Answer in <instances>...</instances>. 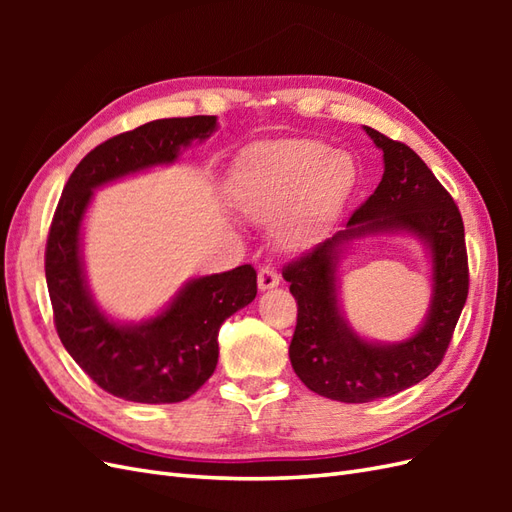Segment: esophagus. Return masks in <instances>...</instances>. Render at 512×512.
Instances as JSON below:
<instances>
[{
  "mask_svg": "<svg viewBox=\"0 0 512 512\" xmlns=\"http://www.w3.org/2000/svg\"><path fill=\"white\" fill-rule=\"evenodd\" d=\"M275 286H280V273H277L273 267H262L258 271V288L271 290Z\"/></svg>",
  "mask_w": 512,
  "mask_h": 512,
  "instance_id": "1",
  "label": "esophagus"
}]
</instances>
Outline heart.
Segmentation results:
<instances>
[{
    "mask_svg": "<svg viewBox=\"0 0 512 512\" xmlns=\"http://www.w3.org/2000/svg\"><path fill=\"white\" fill-rule=\"evenodd\" d=\"M359 168L346 151L309 138L262 145L237 164L230 194L254 222H277L288 247L314 245L350 198Z\"/></svg>",
    "mask_w": 512,
    "mask_h": 512,
    "instance_id": "1",
    "label": "heart"
}]
</instances>
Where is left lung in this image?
Returning <instances> with one entry per match:
<instances>
[{"label":"left lung","mask_w":512,"mask_h":512,"mask_svg":"<svg viewBox=\"0 0 512 512\" xmlns=\"http://www.w3.org/2000/svg\"><path fill=\"white\" fill-rule=\"evenodd\" d=\"M365 132L384 158L376 192L344 230L282 271L299 305L288 350L294 374L309 391L344 404L391 397L425 380L444 359L470 286L466 235L453 196L408 145L374 128L365 126ZM382 231H410L432 254L430 312L424 327L399 345L367 343L338 307L336 267L343 247Z\"/></svg>","instance_id":"1"}]
</instances>
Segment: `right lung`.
Here are the masks:
<instances>
[{
	"label": "right lung",
	"mask_w": 512,
	"mask_h": 512,
	"mask_svg": "<svg viewBox=\"0 0 512 512\" xmlns=\"http://www.w3.org/2000/svg\"><path fill=\"white\" fill-rule=\"evenodd\" d=\"M213 115L156 119L108 138L74 168L55 209L44 273L61 344L100 389L136 404H177L203 386L218 365L222 322L256 297V271L196 277L156 318L121 324L91 297L81 254V226L91 194L102 185L173 164L183 147L203 143Z\"/></svg>",
	"instance_id": "1"
}]
</instances>
